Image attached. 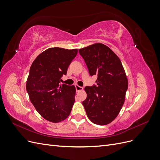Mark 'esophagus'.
Instances as JSON below:
<instances>
[{"mask_svg": "<svg viewBox=\"0 0 160 160\" xmlns=\"http://www.w3.org/2000/svg\"><path fill=\"white\" fill-rule=\"evenodd\" d=\"M75 89H76L77 91H81V90L83 89V88H82V87H80L78 85H75Z\"/></svg>", "mask_w": 160, "mask_h": 160, "instance_id": "esophagus-1", "label": "esophagus"}]
</instances>
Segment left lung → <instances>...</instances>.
<instances>
[{"label":"left lung","instance_id":"8db88e82","mask_svg":"<svg viewBox=\"0 0 160 160\" xmlns=\"http://www.w3.org/2000/svg\"><path fill=\"white\" fill-rule=\"evenodd\" d=\"M91 76L97 75L96 85L87 86L82 102L93 123H110L118 115L125 101L128 81L119 58L110 48L95 43L79 49Z\"/></svg>","mask_w":160,"mask_h":160}]
</instances>
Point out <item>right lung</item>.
<instances>
[{"label": "right lung", "instance_id": "right-lung-1", "mask_svg": "<svg viewBox=\"0 0 160 160\" xmlns=\"http://www.w3.org/2000/svg\"><path fill=\"white\" fill-rule=\"evenodd\" d=\"M77 52V49L49 48L38 55L31 66L27 91L38 113L49 122H62L71 111L75 87L60 84V79L67 74Z\"/></svg>", "mask_w": 160, "mask_h": 160}]
</instances>
